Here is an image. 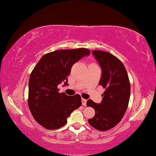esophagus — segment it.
<instances>
[{
	"label": "esophagus",
	"instance_id": "34e87169",
	"mask_svg": "<svg viewBox=\"0 0 156 156\" xmlns=\"http://www.w3.org/2000/svg\"><path fill=\"white\" fill-rule=\"evenodd\" d=\"M81 100H82L83 106H86V101H87V100H86V99H82Z\"/></svg>",
	"mask_w": 156,
	"mask_h": 156
}]
</instances>
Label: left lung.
I'll return each instance as SVG.
<instances>
[{"label": "left lung", "mask_w": 156, "mask_h": 156, "mask_svg": "<svg viewBox=\"0 0 156 156\" xmlns=\"http://www.w3.org/2000/svg\"><path fill=\"white\" fill-rule=\"evenodd\" d=\"M101 68V77L99 84L105 91L100 104L91 99L86 105L93 108L95 115L88 122L99 131H107L121 121L128 108L131 85L126 70L122 61L111 53L101 50H93Z\"/></svg>", "instance_id": "1"}]
</instances>
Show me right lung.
Instances as JSON below:
<instances>
[{"instance_id": "right-lung-1", "label": "right lung", "mask_w": 156, "mask_h": 156, "mask_svg": "<svg viewBox=\"0 0 156 156\" xmlns=\"http://www.w3.org/2000/svg\"><path fill=\"white\" fill-rule=\"evenodd\" d=\"M86 48L58 50L41 58L29 80L28 106L33 117L46 129H57L66 124L73 111L81 106L78 94L58 93L57 86L68 85V76L74 63L90 55Z\"/></svg>"}]
</instances>
